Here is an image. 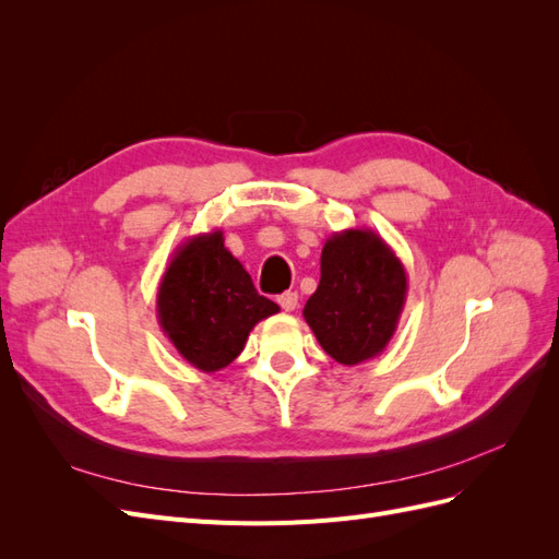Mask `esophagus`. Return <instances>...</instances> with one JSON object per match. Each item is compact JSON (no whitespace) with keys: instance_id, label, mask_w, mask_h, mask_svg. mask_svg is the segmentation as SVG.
Instances as JSON below:
<instances>
[{"instance_id":"esophagus-1","label":"esophagus","mask_w":559,"mask_h":559,"mask_svg":"<svg viewBox=\"0 0 559 559\" xmlns=\"http://www.w3.org/2000/svg\"><path fill=\"white\" fill-rule=\"evenodd\" d=\"M277 302H280L284 312H294L296 306H298V294L296 292H284L282 296H277Z\"/></svg>"}]
</instances>
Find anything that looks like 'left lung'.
<instances>
[{
    "instance_id": "1",
    "label": "left lung",
    "mask_w": 559,
    "mask_h": 559,
    "mask_svg": "<svg viewBox=\"0 0 559 559\" xmlns=\"http://www.w3.org/2000/svg\"><path fill=\"white\" fill-rule=\"evenodd\" d=\"M408 296L401 259L376 230L333 233L321 249V277L308 298V326L331 359L357 366L392 341Z\"/></svg>"
}]
</instances>
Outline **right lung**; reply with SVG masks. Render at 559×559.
<instances>
[{"mask_svg": "<svg viewBox=\"0 0 559 559\" xmlns=\"http://www.w3.org/2000/svg\"><path fill=\"white\" fill-rule=\"evenodd\" d=\"M275 312L280 306L253 289L222 230L193 235L177 247L156 294L167 341L202 373H216L238 359L251 329Z\"/></svg>", "mask_w": 559, "mask_h": 559, "instance_id": "obj_1", "label": "right lung"}]
</instances>
